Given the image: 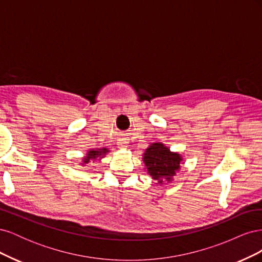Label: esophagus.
<instances>
[{"label": "esophagus", "mask_w": 262, "mask_h": 262, "mask_svg": "<svg viewBox=\"0 0 262 262\" xmlns=\"http://www.w3.org/2000/svg\"><path fill=\"white\" fill-rule=\"evenodd\" d=\"M117 143H118V146L120 147V148L126 147V142H125L124 139H120V140H119V141L117 142Z\"/></svg>", "instance_id": "34e87169"}]
</instances>
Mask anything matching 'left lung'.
<instances>
[{"label": "left lung", "mask_w": 262, "mask_h": 262, "mask_svg": "<svg viewBox=\"0 0 262 262\" xmlns=\"http://www.w3.org/2000/svg\"><path fill=\"white\" fill-rule=\"evenodd\" d=\"M143 156L147 172L161 185L165 181H171L176 171L180 169L181 156L170 152L169 148L162 143L149 145Z\"/></svg>", "instance_id": "obj_1"}]
</instances>
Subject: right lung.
<instances>
[{"mask_svg":"<svg viewBox=\"0 0 262 262\" xmlns=\"http://www.w3.org/2000/svg\"><path fill=\"white\" fill-rule=\"evenodd\" d=\"M109 150L107 148H99V149H91L89 150V153H87V156L83 158V166L84 164L90 163L91 160H96L97 157H104V155H106V153H108Z\"/></svg>","mask_w":262,"mask_h":262,"instance_id":"add662e5","label":"right lung"}]
</instances>
